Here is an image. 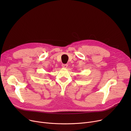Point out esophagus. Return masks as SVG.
Segmentation results:
<instances>
[{
  "label": "esophagus",
  "mask_w": 131,
  "mask_h": 131,
  "mask_svg": "<svg viewBox=\"0 0 131 131\" xmlns=\"http://www.w3.org/2000/svg\"><path fill=\"white\" fill-rule=\"evenodd\" d=\"M68 66V65L67 64H63L62 65V67H63V68H66Z\"/></svg>",
  "instance_id": "esophagus-1"
}]
</instances>
